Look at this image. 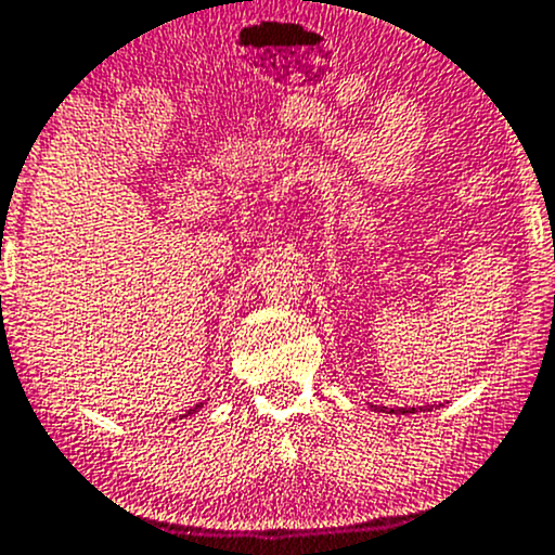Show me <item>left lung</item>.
Here are the masks:
<instances>
[{
	"label": "left lung",
	"instance_id": "obj_1",
	"mask_svg": "<svg viewBox=\"0 0 555 555\" xmlns=\"http://www.w3.org/2000/svg\"><path fill=\"white\" fill-rule=\"evenodd\" d=\"M379 412H393V414H414V409H388V406H379Z\"/></svg>",
	"mask_w": 555,
	"mask_h": 555
}]
</instances>
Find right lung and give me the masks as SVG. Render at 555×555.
<instances>
[{"label": "right lung", "instance_id": "right-lung-1", "mask_svg": "<svg viewBox=\"0 0 555 555\" xmlns=\"http://www.w3.org/2000/svg\"><path fill=\"white\" fill-rule=\"evenodd\" d=\"M204 406V403H196V406L194 409H189V412H185V416H191V414H196L198 412V409H202Z\"/></svg>", "mask_w": 555, "mask_h": 555}]
</instances>
